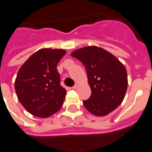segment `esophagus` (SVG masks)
<instances>
[{
	"label": "esophagus",
	"mask_w": 152,
	"mask_h": 152,
	"mask_svg": "<svg viewBox=\"0 0 152 152\" xmlns=\"http://www.w3.org/2000/svg\"><path fill=\"white\" fill-rule=\"evenodd\" d=\"M78 86H79V85L77 84V83H76V84H75V86H74L72 87V89H77V88H78Z\"/></svg>",
	"instance_id": "34e87169"
}]
</instances>
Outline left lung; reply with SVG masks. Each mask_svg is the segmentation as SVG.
Returning a JSON list of instances; mask_svg holds the SVG:
<instances>
[{"label": "left lung", "mask_w": 152, "mask_h": 152, "mask_svg": "<svg viewBox=\"0 0 152 152\" xmlns=\"http://www.w3.org/2000/svg\"><path fill=\"white\" fill-rule=\"evenodd\" d=\"M87 72L91 96L83 101L86 109L97 116H106L123 102L128 87L124 66L109 51L96 46L85 47L71 53Z\"/></svg>", "instance_id": "obj_1"}]
</instances>
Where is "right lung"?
Masks as SVG:
<instances>
[{"instance_id":"1","label":"right lung","mask_w":152,"mask_h":152,"mask_svg":"<svg viewBox=\"0 0 152 152\" xmlns=\"http://www.w3.org/2000/svg\"><path fill=\"white\" fill-rule=\"evenodd\" d=\"M66 51L43 48L21 66L15 90L24 109L40 118L50 116L61 109L66 91L60 85L57 65Z\"/></svg>"}]
</instances>
